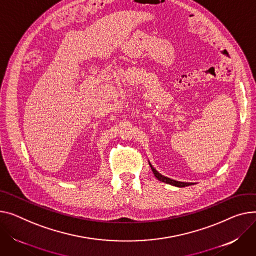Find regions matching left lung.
Returning a JSON list of instances; mask_svg holds the SVG:
<instances>
[{
    "instance_id": "obj_1",
    "label": "left lung",
    "mask_w": 256,
    "mask_h": 256,
    "mask_svg": "<svg viewBox=\"0 0 256 256\" xmlns=\"http://www.w3.org/2000/svg\"><path fill=\"white\" fill-rule=\"evenodd\" d=\"M149 164H150V166H151V170H152V172H153V174H154V176L160 180V181H162V182H164V183H168V184H171V185H174V186H177V187H185V186H188V185H192V183H188V182H180V181H176V180H173V179H171V178H168V177H166V176H162V174H160L156 170L153 168L152 166H151V164L149 162Z\"/></svg>"
}]
</instances>
